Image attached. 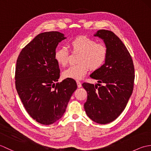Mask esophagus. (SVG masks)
<instances>
[{
	"instance_id": "34e87169",
	"label": "esophagus",
	"mask_w": 151,
	"mask_h": 151,
	"mask_svg": "<svg viewBox=\"0 0 151 151\" xmlns=\"http://www.w3.org/2000/svg\"><path fill=\"white\" fill-rule=\"evenodd\" d=\"M76 84H77L78 88H81L82 87V84H81V82H80V81H76Z\"/></svg>"
}]
</instances>
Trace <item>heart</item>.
Wrapping results in <instances>:
<instances>
[{
  "instance_id": "b5f03b06",
  "label": "heart",
  "mask_w": 151,
  "mask_h": 151,
  "mask_svg": "<svg viewBox=\"0 0 151 151\" xmlns=\"http://www.w3.org/2000/svg\"><path fill=\"white\" fill-rule=\"evenodd\" d=\"M73 50L80 53L76 65L70 66L62 73L64 78L82 79L89 69L96 70L104 65L108 58V49L104 45L86 36H79L70 42ZM69 53L65 47L58 49L54 58L61 66H65L68 62Z\"/></svg>"
}]
</instances>
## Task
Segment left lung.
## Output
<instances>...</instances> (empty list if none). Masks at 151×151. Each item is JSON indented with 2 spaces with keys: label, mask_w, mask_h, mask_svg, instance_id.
I'll return each instance as SVG.
<instances>
[{
  "label": "left lung",
  "mask_w": 151,
  "mask_h": 151,
  "mask_svg": "<svg viewBox=\"0 0 151 151\" xmlns=\"http://www.w3.org/2000/svg\"><path fill=\"white\" fill-rule=\"evenodd\" d=\"M94 36L103 40L108 49V58L100 69L90 77L103 85L84 83L88 93L84 109L88 116L99 124L114 121L124 110L132 93L134 67L132 57L124 43L111 31L98 30Z\"/></svg>",
  "instance_id": "obj_1"
}]
</instances>
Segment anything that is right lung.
I'll return each instance as SVG.
<instances>
[{"instance_id": "right-lung-1", "label": "right lung", "mask_w": 151, "mask_h": 151, "mask_svg": "<svg viewBox=\"0 0 151 151\" xmlns=\"http://www.w3.org/2000/svg\"><path fill=\"white\" fill-rule=\"evenodd\" d=\"M59 32L38 34L19 54L15 67V87L28 114L39 123L49 125L63 116L77 88L75 80L60 78L54 58L58 45L66 39Z\"/></svg>"}]
</instances>
